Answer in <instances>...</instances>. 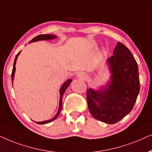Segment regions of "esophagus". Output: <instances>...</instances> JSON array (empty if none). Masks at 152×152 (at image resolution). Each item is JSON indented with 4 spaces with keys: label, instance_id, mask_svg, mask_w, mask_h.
<instances>
[{
    "label": "esophagus",
    "instance_id": "obj_1",
    "mask_svg": "<svg viewBox=\"0 0 152 152\" xmlns=\"http://www.w3.org/2000/svg\"><path fill=\"white\" fill-rule=\"evenodd\" d=\"M78 77H80L81 78H85L86 77V75L83 74V73H80V74H78Z\"/></svg>",
    "mask_w": 152,
    "mask_h": 152
}]
</instances>
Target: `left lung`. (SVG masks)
I'll use <instances>...</instances> for the list:
<instances>
[{"label": "left lung", "mask_w": 152, "mask_h": 152, "mask_svg": "<svg viewBox=\"0 0 152 152\" xmlns=\"http://www.w3.org/2000/svg\"><path fill=\"white\" fill-rule=\"evenodd\" d=\"M108 62L112 72L111 81L105 90L88 89L87 102L95 119L112 124L132 110L140 92V80L136 60L121 42H117Z\"/></svg>", "instance_id": "obj_1"}]
</instances>
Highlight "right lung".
I'll return each mask as SVG.
<instances>
[{
	"instance_id": "1",
	"label": "right lung",
	"mask_w": 152,
	"mask_h": 152,
	"mask_svg": "<svg viewBox=\"0 0 152 152\" xmlns=\"http://www.w3.org/2000/svg\"><path fill=\"white\" fill-rule=\"evenodd\" d=\"M56 37L55 35H38L37 37H35V38H33L31 41H30L29 42H37V41H39V40H46V39H54V38H56ZM20 52H19L17 53V56L15 57V62H14V65H13V69H12V81L13 80V78H14V76H15V64H16V61H17V57L19 55ZM72 81V79H69L66 80V81L62 85L61 88H60V106H59V110H58V112L57 113V115H56L55 117H53V118L51 119V120H47V121H44V122H36L37 124H47V123H49L50 122H52V121H53L54 120H56V118L58 117V115H60V111H61V109H62V95L65 92L66 89L68 88V86H69V84L71 83V82Z\"/></svg>"
}]
</instances>
